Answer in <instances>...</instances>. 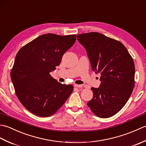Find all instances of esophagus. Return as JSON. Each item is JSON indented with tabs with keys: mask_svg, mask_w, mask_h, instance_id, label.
I'll return each mask as SVG.
<instances>
[{
	"mask_svg": "<svg viewBox=\"0 0 146 146\" xmlns=\"http://www.w3.org/2000/svg\"><path fill=\"white\" fill-rule=\"evenodd\" d=\"M74 86L75 87H76V88H82V85H74Z\"/></svg>",
	"mask_w": 146,
	"mask_h": 146,
	"instance_id": "esophagus-1",
	"label": "esophagus"
}]
</instances>
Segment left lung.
<instances>
[{
  "instance_id": "left-lung-1",
  "label": "left lung",
  "mask_w": 146,
  "mask_h": 146,
  "mask_svg": "<svg viewBox=\"0 0 146 146\" xmlns=\"http://www.w3.org/2000/svg\"><path fill=\"white\" fill-rule=\"evenodd\" d=\"M86 49L92 69L100 73L99 88H91L94 96L87 105L96 115L108 118L122 109L134 88L135 66L122 43L99 33L77 35Z\"/></svg>"
}]
</instances>
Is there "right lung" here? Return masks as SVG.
Wrapping results in <instances>:
<instances>
[{"label": "right lung", "instance_id": "1", "mask_svg": "<svg viewBox=\"0 0 146 146\" xmlns=\"http://www.w3.org/2000/svg\"><path fill=\"white\" fill-rule=\"evenodd\" d=\"M75 41V35L45 34L18 51L11 78L18 99L31 113L42 117L52 115L73 92L72 85L61 84L49 73L56 69Z\"/></svg>", "mask_w": 146, "mask_h": 146}]
</instances>
